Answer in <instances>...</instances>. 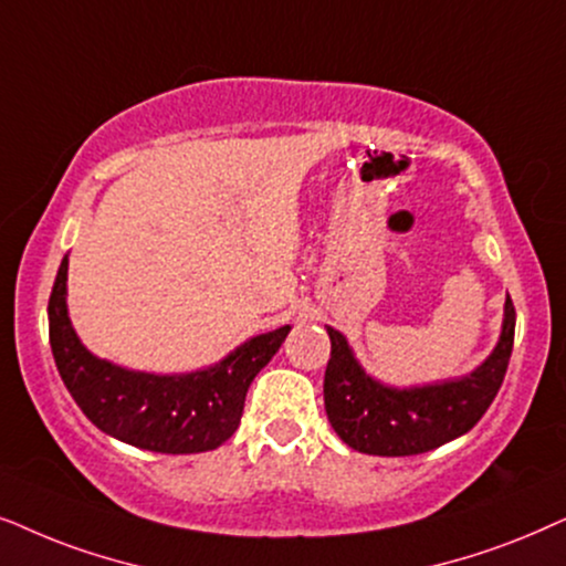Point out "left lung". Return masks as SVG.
<instances>
[{
  "instance_id": "left-lung-1",
  "label": "left lung",
  "mask_w": 566,
  "mask_h": 566,
  "mask_svg": "<svg viewBox=\"0 0 566 566\" xmlns=\"http://www.w3.org/2000/svg\"><path fill=\"white\" fill-rule=\"evenodd\" d=\"M331 359L323 401L331 427L367 455H419L469 432L500 394L515 342V305L507 297L500 344L479 370L421 388H388L357 365L346 338L328 328Z\"/></svg>"
}]
</instances>
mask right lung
Returning <instances> with one entry per match:
<instances>
[{"label":"right lung","instance_id":"right-lung-1","mask_svg":"<svg viewBox=\"0 0 566 566\" xmlns=\"http://www.w3.org/2000/svg\"><path fill=\"white\" fill-rule=\"evenodd\" d=\"M66 255L49 297L56 370L82 413L101 432L153 453L220 448L243 417L245 394L290 334L282 326L240 344L220 365L191 375L132 373L90 354L66 315Z\"/></svg>","mask_w":566,"mask_h":566}]
</instances>
